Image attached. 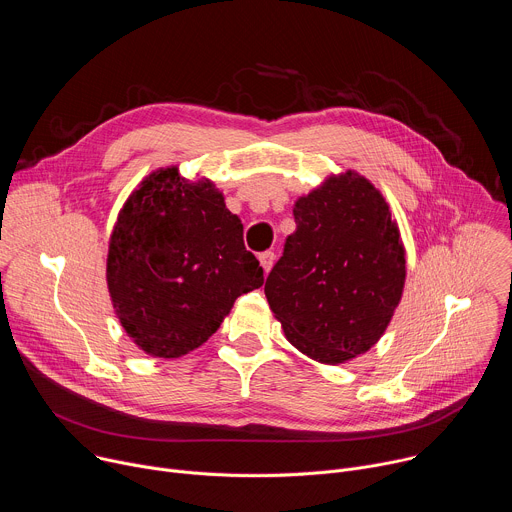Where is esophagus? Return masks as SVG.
Instances as JSON below:
<instances>
[{
  "label": "esophagus",
  "instance_id": "esophagus-1",
  "mask_svg": "<svg viewBox=\"0 0 512 512\" xmlns=\"http://www.w3.org/2000/svg\"><path fill=\"white\" fill-rule=\"evenodd\" d=\"M259 261H261L263 271H265V273H269V269H271V267H273V263H275V255H273L271 251H265V253H261V255H259Z\"/></svg>",
  "mask_w": 512,
  "mask_h": 512
}]
</instances>
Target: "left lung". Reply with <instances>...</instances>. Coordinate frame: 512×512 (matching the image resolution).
<instances>
[{
	"mask_svg": "<svg viewBox=\"0 0 512 512\" xmlns=\"http://www.w3.org/2000/svg\"><path fill=\"white\" fill-rule=\"evenodd\" d=\"M294 218L265 298L291 346L322 364L348 362L381 340L401 302L399 225L381 190L354 170L300 196Z\"/></svg>",
	"mask_w": 512,
	"mask_h": 512,
	"instance_id": "8db88e82",
	"label": "left lung"
}]
</instances>
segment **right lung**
I'll use <instances>...</instances> for the list:
<instances>
[{
	"instance_id": "1",
	"label": "right lung",
	"mask_w": 512,
	"mask_h": 512,
	"mask_svg": "<svg viewBox=\"0 0 512 512\" xmlns=\"http://www.w3.org/2000/svg\"><path fill=\"white\" fill-rule=\"evenodd\" d=\"M263 285L241 218L204 176L178 166L145 176L125 200L107 251L109 298L125 334L154 358L202 346L235 300Z\"/></svg>"
}]
</instances>
